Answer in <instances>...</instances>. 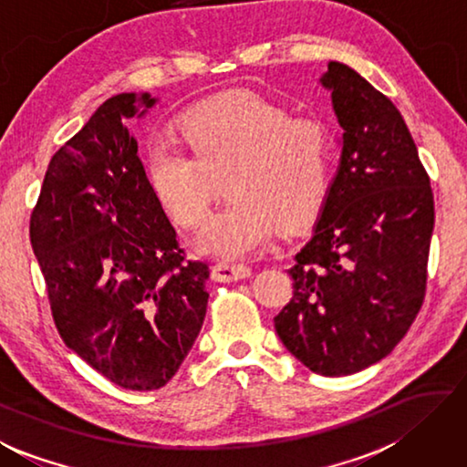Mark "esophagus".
<instances>
[{"instance_id": "34e87169", "label": "esophagus", "mask_w": 467, "mask_h": 467, "mask_svg": "<svg viewBox=\"0 0 467 467\" xmlns=\"http://www.w3.org/2000/svg\"><path fill=\"white\" fill-rule=\"evenodd\" d=\"M251 275V269L247 265H243V263H216L214 267H212V277L216 279V282H239L243 277H249Z\"/></svg>"}]
</instances>
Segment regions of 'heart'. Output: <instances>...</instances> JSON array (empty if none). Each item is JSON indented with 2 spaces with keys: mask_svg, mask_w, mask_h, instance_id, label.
Segmentation results:
<instances>
[{
  "mask_svg": "<svg viewBox=\"0 0 467 467\" xmlns=\"http://www.w3.org/2000/svg\"><path fill=\"white\" fill-rule=\"evenodd\" d=\"M185 147L159 142L145 152V175L165 214L185 231L198 228L226 182L231 198L208 218L198 249L241 259L277 231L318 214L333 182L335 140L317 118L255 93H234L190 108L180 118Z\"/></svg>",
  "mask_w": 467,
  "mask_h": 467,
  "instance_id": "b5f03b06",
  "label": "heart"
}]
</instances>
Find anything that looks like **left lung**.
I'll use <instances>...</instances> for the list:
<instances>
[{
  "label": "left lung",
  "instance_id": "left-lung-1",
  "mask_svg": "<svg viewBox=\"0 0 467 467\" xmlns=\"http://www.w3.org/2000/svg\"><path fill=\"white\" fill-rule=\"evenodd\" d=\"M320 83L343 129L341 163L294 296L274 318L285 349L320 376H351L402 341L427 290L433 190L404 118L358 71L330 61Z\"/></svg>",
  "mask_w": 467,
  "mask_h": 467
}]
</instances>
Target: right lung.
<instances>
[{
    "label": "right lung",
    "mask_w": 467,
    "mask_h": 467,
    "mask_svg": "<svg viewBox=\"0 0 467 467\" xmlns=\"http://www.w3.org/2000/svg\"><path fill=\"white\" fill-rule=\"evenodd\" d=\"M155 101L106 99L50 159L30 216L58 335L112 384L139 392L163 388L190 353L210 275L185 259L126 129Z\"/></svg>",
    "instance_id": "right-lung-1"
}]
</instances>
